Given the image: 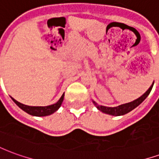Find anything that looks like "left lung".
Here are the masks:
<instances>
[{
  "mask_svg": "<svg viewBox=\"0 0 159 159\" xmlns=\"http://www.w3.org/2000/svg\"><path fill=\"white\" fill-rule=\"evenodd\" d=\"M153 83L152 85L149 88V89L147 90L146 93H144L143 95H141L140 98H138L137 100H134V101H131L129 103L123 104V105H121V106H118V107H104V106H100L97 103H95L93 101V104L96 106V107L100 111H101L102 112L107 114H110V115H113V116H121V115H124V114L129 112L132 110H134L135 107H137L139 105H140L142 101H143L147 96L148 94L150 93L151 90L152 89V86H153Z\"/></svg>",
  "mask_w": 159,
  "mask_h": 159,
  "instance_id": "8db88e82",
  "label": "left lung"
}]
</instances>
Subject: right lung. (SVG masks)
<instances>
[{
	"instance_id": "right-lung-1",
	"label": "right lung",
	"mask_w": 159,
	"mask_h": 159,
	"mask_svg": "<svg viewBox=\"0 0 159 159\" xmlns=\"http://www.w3.org/2000/svg\"><path fill=\"white\" fill-rule=\"evenodd\" d=\"M64 95H65V93H63L62 96L58 100V102H56L55 104L51 105V106H48V107H30V106H26V105L20 103L12 98V99L19 108H21L23 111H25L30 115L36 116V117H44V116L51 115L59 109L62 104L63 100H64Z\"/></svg>"
}]
</instances>
